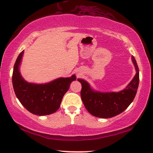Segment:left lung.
Here are the masks:
<instances>
[{
    "label": "left lung",
    "instance_id": "8db88e82",
    "mask_svg": "<svg viewBox=\"0 0 153 153\" xmlns=\"http://www.w3.org/2000/svg\"><path fill=\"white\" fill-rule=\"evenodd\" d=\"M131 59L137 73L126 88L120 92L102 93L94 91L85 80L78 79L82 85L81 100L86 110L92 115L101 118L114 117L123 112L133 102L138 89L139 73L135 58L132 56Z\"/></svg>",
    "mask_w": 153,
    "mask_h": 153
}]
</instances>
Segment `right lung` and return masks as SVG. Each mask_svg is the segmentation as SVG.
I'll return each mask as SVG.
<instances>
[{"instance_id": "1", "label": "right lung", "mask_w": 153, "mask_h": 153, "mask_svg": "<svg viewBox=\"0 0 153 153\" xmlns=\"http://www.w3.org/2000/svg\"><path fill=\"white\" fill-rule=\"evenodd\" d=\"M22 51L14 64L12 83L16 97L28 111L37 115H46L57 111L65 94L72 81L76 80L75 75L70 78H59L45 84L29 83L19 73Z\"/></svg>"}]
</instances>
